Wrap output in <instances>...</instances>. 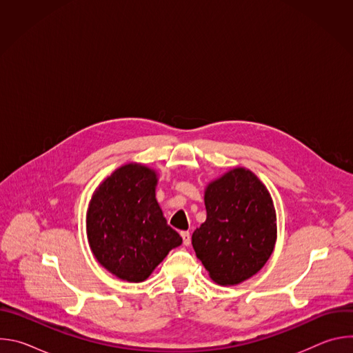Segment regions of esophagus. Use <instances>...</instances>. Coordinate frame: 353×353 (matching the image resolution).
Returning <instances> with one entry per match:
<instances>
[{"instance_id": "34e87169", "label": "esophagus", "mask_w": 353, "mask_h": 353, "mask_svg": "<svg viewBox=\"0 0 353 353\" xmlns=\"http://www.w3.org/2000/svg\"><path fill=\"white\" fill-rule=\"evenodd\" d=\"M181 237H183L184 245H190L191 244V234H190V232H181Z\"/></svg>"}]
</instances>
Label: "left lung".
<instances>
[{"mask_svg":"<svg viewBox=\"0 0 353 353\" xmlns=\"http://www.w3.org/2000/svg\"><path fill=\"white\" fill-rule=\"evenodd\" d=\"M204 201L207 219L191 241L210 278L233 286L254 276L276 243V211L268 188L237 166L207 184Z\"/></svg>","mask_w":353,"mask_h":353,"instance_id":"left-lung-1","label":"left lung"}]
</instances>
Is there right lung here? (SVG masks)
I'll return each mask as SVG.
<instances>
[{"mask_svg":"<svg viewBox=\"0 0 353 353\" xmlns=\"http://www.w3.org/2000/svg\"><path fill=\"white\" fill-rule=\"evenodd\" d=\"M158 172L130 162L92 194L86 234L97 263L119 279L143 282L172 248L183 243L157 201Z\"/></svg>","mask_w":353,"mask_h":353,"instance_id":"right-lung-1","label":"right lung"}]
</instances>
